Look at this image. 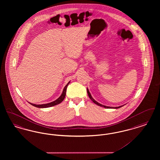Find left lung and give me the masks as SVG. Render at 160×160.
<instances>
[{"mask_svg": "<svg viewBox=\"0 0 160 160\" xmlns=\"http://www.w3.org/2000/svg\"><path fill=\"white\" fill-rule=\"evenodd\" d=\"M87 92H88V95H89V97L90 98V99H91L92 101H93V102L95 104H96L97 105H98V106H99L102 107H104V108H116V109H117V108H119L123 106H124V105H123V106H121L115 107H108L106 106H104V105H102V104H101L100 103L98 102L97 101H96L95 99H93V98H92L91 94L90 93V92H89V91L88 89H87Z\"/></svg>", "mask_w": 160, "mask_h": 160, "instance_id": "1", "label": "left lung"}]
</instances>
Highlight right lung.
Segmentation results:
<instances>
[{
  "label": "right lung",
  "instance_id": "right-lung-1",
  "mask_svg": "<svg viewBox=\"0 0 160 160\" xmlns=\"http://www.w3.org/2000/svg\"><path fill=\"white\" fill-rule=\"evenodd\" d=\"M69 83H70V82H69L67 84V85L64 87L63 90V92H62L61 96L58 99H56L55 101H54L53 102H49V103H47V104H35L31 103L29 102V103L31 104L32 106L38 107V108H47V107H50L54 106H56L57 104H59L61 103L62 101H63V100L64 99L65 97L67 88Z\"/></svg>",
  "mask_w": 160,
  "mask_h": 160
}]
</instances>
